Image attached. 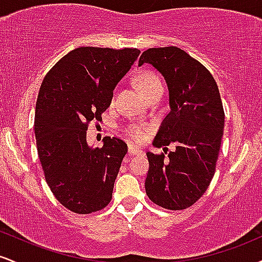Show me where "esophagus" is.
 I'll return each mask as SVG.
<instances>
[{
	"instance_id": "1",
	"label": "esophagus",
	"mask_w": 262,
	"mask_h": 262,
	"mask_svg": "<svg viewBox=\"0 0 262 262\" xmlns=\"http://www.w3.org/2000/svg\"><path fill=\"white\" fill-rule=\"evenodd\" d=\"M128 152H129V155H133V156L134 155H141V154H143V150L137 148V146L133 145V144H129V145H128Z\"/></svg>"
}]
</instances>
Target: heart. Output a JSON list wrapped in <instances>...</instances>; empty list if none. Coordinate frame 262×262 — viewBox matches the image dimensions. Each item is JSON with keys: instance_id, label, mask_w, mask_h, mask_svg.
Listing matches in <instances>:
<instances>
[{"instance_id": "1", "label": "heart", "mask_w": 262, "mask_h": 262, "mask_svg": "<svg viewBox=\"0 0 262 262\" xmlns=\"http://www.w3.org/2000/svg\"><path fill=\"white\" fill-rule=\"evenodd\" d=\"M137 83H138V87H139V90L144 96H145L146 93H149L150 91H152L155 87L162 85L160 79L151 73H141L140 75H138ZM127 133L129 137L133 138L134 140L140 141L144 139V137H145V129L141 128V127H135L134 125V127L128 128Z\"/></svg>"}]
</instances>
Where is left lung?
<instances>
[{"label": "left lung", "mask_w": 262, "mask_h": 262, "mask_svg": "<svg viewBox=\"0 0 262 262\" xmlns=\"http://www.w3.org/2000/svg\"><path fill=\"white\" fill-rule=\"evenodd\" d=\"M145 62L164 76L169 89L170 112L152 145L176 144L167 160L164 154L146 152L145 191L162 208L186 209L202 197L214 176L224 129L221 95L209 71L180 48H150L138 65Z\"/></svg>", "instance_id": "left-lung-1"}]
</instances>
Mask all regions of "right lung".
I'll list each match as a JSON object with an SVG mask.
<instances>
[{"label": "right lung", "instance_id": "right-lung-1", "mask_svg": "<svg viewBox=\"0 0 262 262\" xmlns=\"http://www.w3.org/2000/svg\"><path fill=\"white\" fill-rule=\"evenodd\" d=\"M140 50L81 47L53 66L39 90L34 133L39 160L53 194L79 214L97 212L112 200L128 146L106 137L102 148L86 141L89 123L111 106L113 90Z\"/></svg>", "mask_w": 262, "mask_h": 262}]
</instances>
